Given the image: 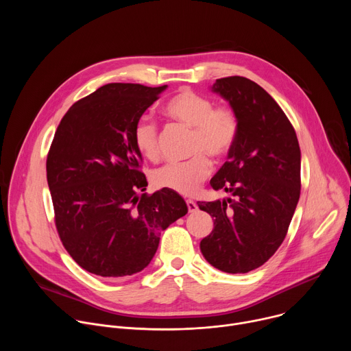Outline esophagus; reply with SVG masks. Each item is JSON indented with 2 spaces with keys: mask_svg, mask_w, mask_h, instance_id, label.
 <instances>
[{
  "mask_svg": "<svg viewBox=\"0 0 351 351\" xmlns=\"http://www.w3.org/2000/svg\"><path fill=\"white\" fill-rule=\"evenodd\" d=\"M186 206H187L189 213H195V211H197V204H195L194 202H191V199H187V202H186Z\"/></svg>",
  "mask_w": 351,
  "mask_h": 351,
  "instance_id": "esophagus-1",
  "label": "esophagus"
}]
</instances>
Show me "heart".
<instances>
[{"label":"heart","instance_id":"1","mask_svg":"<svg viewBox=\"0 0 351 351\" xmlns=\"http://www.w3.org/2000/svg\"><path fill=\"white\" fill-rule=\"evenodd\" d=\"M171 119L193 129L191 154L184 162L168 164L153 172V183L182 195L194 194L210 176L213 165L206 154L222 160L230 154L237 136L239 118L229 107H214L211 98L190 88H182L164 106ZM133 143L140 156L149 161L160 157L158 130L154 122L140 119L133 130Z\"/></svg>","mask_w":351,"mask_h":351}]
</instances>
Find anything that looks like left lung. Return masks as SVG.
<instances>
[{
    "label": "left lung",
    "mask_w": 351,
    "mask_h": 351,
    "mask_svg": "<svg viewBox=\"0 0 351 351\" xmlns=\"http://www.w3.org/2000/svg\"><path fill=\"white\" fill-rule=\"evenodd\" d=\"M213 91L236 112L239 136L210 182L233 198L197 203L214 218L199 250L217 269L245 274L264 265L286 237L302 187V153L290 121L256 82L222 77Z\"/></svg>",
    "instance_id": "left-lung-1"
}]
</instances>
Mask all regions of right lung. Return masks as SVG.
<instances>
[{
  "label": "right lung",
  "instance_id": "right-lung-1",
  "mask_svg": "<svg viewBox=\"0 0 351 351\" xmlns=\"http://www.w3.org/2000/svg\"><path fill=\"white\" fill-rule=\"evenodd\" d=\"M168 86L110 83L76 101L61 119L47 156L56 226L84 271L130 276L153 260L161 232L187 214L162 189L147 195L133 130Z\"/></svg>",
  "mask_w": 351,
  "mask_h": 351
}]
</instances>
